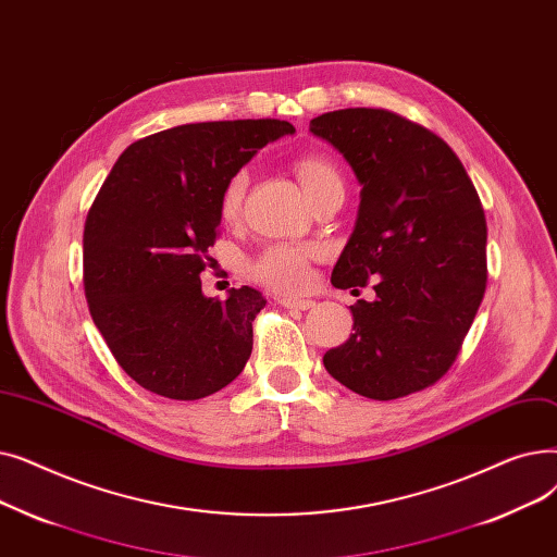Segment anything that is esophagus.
I'll return each instance as SVG.
<instances>
[{
	"label": "esophagus",
	"instance_id": "esophagus-1",
	"mask_svg": "<svg viewBox=\"0 0 557 557\" xmlns=\"http://www.w3.org/2000/svg\"><path fill=\"white\" fill-rule=\"evenodd\" d=\"M278 304L293 310H310L314 306L312 299H299V297H278Z\"/></svg>",
	"mask_w": 557,
	"mask_h": 557
}]
</instances>
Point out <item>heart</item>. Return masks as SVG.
Here are the masks:
<instances>
[{
  "label": "heart",
  "mask_w": 557,
  "mask_h": 557,
  "mask_svg": "<svg viewBox=\"0 0 557 557\" xmlns=\"http://www.w3.org/2000/svg\"><path fill=\"white\" fill-rule=\"evenodd\" d=\"M293 172L310 201L333 188L344 190L339 168L326 153H301L293 161ZM245 172H235L224 183L220 195V215L224 220H233L237 215L245 197ZM314 256L317 249L310 245H272L249 260L247 274L262 285L281 289V293H297V289H304L310 283V260Z\"/></svg>",
  "instance_id": "obj_1"
}]
</instances>
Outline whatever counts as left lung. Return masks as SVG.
<instances>
[{
	"label": "left lung",
	"mask_w": 557,
	"mask_h": 557,
	"mask_svg": "<svg viewBox=\"0 0 557 557\" xmlns=\"http://www.w3.org/2000/svg\"><path fill=\"white\" fill-rule=\"evenodd\" d=\"M354 168L356 228L333 268L339 289L374 278L326 372L376 401L435 385L456 362L487 287V222L460 158L426 126L385 109L310 120ZM358 293V289H354Z\"/></svg>",
	"instance_id": "obj_1"
}]
</instances>
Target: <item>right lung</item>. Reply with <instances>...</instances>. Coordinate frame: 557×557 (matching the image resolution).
Instances as JSON below:
<instances>
[{"instance_id": "add662e5", "label": "right lung", "mask_w": 557, "mask_h": 557, "mask_svg": "<svg viewBox=\"0 0 557 557\" xmlns=\"http://www.w3.org/2000/svg\"><path fill=\"white\" fill-rule=\"evenodd\" d=\"M285 134L295 126L281 120L181 124L128 145L103 181L84 228V289L140 387L195 401L245 369L268 301L247 285L203 297L199 274L213 260L224 183Z\"/></svg>"}]
</instances>
